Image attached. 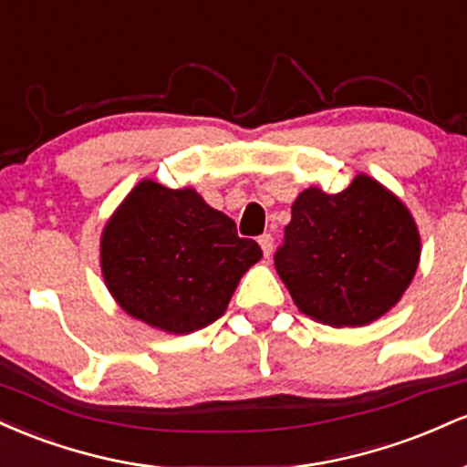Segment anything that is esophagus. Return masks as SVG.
Returning <instances> with one entry per match:
<instances>
[{"mask_svg": "<svg viewBox=\"0 0 467 467\" xmlns=\"http://www.w3.org/2000/svg\"><path fill=\"white\" fill-rule=\"evenodd\" d=\"M259 245H261V250H264V254L270 256L272 248H275V239H272V234H261Z\"/></svg>", "mask_w": 467, "mask_h": 467, "instance_id": "obj_1", "label": "esophagus"}]
</instances>
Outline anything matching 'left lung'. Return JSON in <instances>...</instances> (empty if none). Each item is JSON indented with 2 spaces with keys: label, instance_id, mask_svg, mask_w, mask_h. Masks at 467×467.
Instances as JSON below:
<instances>
[{
  "label": "left lung",
  "instance_id": "left-lung-1",
  "mask_svg": "<svg viewBox=\"0 0 467 467\" xmlns=\"http://www.w3.org/2000/svg\"><path fill=\"white\" fill-rule=\"evenodd\" d=\"M417 264L420 233L410 213L367 175L336 195L303 191L275 252L296 307L331 327H362L387 314Z\"/></svg>",
  "mask_w": 467,
  "mask_h": 467
}]
</instances>
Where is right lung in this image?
I'll list each match as a JSON object with an SVG mask.
<instances>
[{
  "label": "right lung",
  "mask_w": 467,
  "mask_h": 467,
  "mask_svg": "<svg viewBox=\"0 0 467 467\" xmlns=\"http://www.w3.org/2000/svg\"><path fill=\"white\" fill-rule=\"evenodd\" d=\"M261 259L228 215L192 189L144 180L105 226L100 267L118 305L169 334H191L226 312L239 278Z\"/></svg>",
  "instance_id": "right-lung-1"
}]
</instances>
